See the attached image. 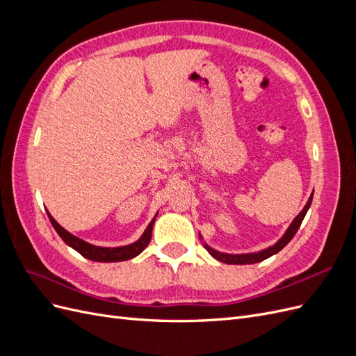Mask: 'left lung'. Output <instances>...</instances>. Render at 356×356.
<instances>
[{"mask_svg": "<svg viewBox=\"0 0 356 356\" xmlns=\"http://www.w3.org/2000/svg\"><path fill=\"white\" fill-rule=\"evenodd\" d=\"M312 199H314V193H312V195H310V197H309V200H307V203H306V207L303 208V211H301V212L297 215V217L293 220V222L289 224V227L286 229V232L284 233L282 238L279 239L275 245L266 248V250H263V251L251 252V254H225V252H220V251H217V250H213V248L208 246L207 243H203V246L207 248V251L215 258V260H218V261L225 263V264H254V263H260V261L266 260V258L277 254L279 251L282 250L284 246H286V243H288L291 239L294 238V234H296L297 230L300 229L301 221L305 220L306 213H307V211H309V208H310ZM200 238H202V236H200Z\"/></svg>", "mask_w": 356, "mask_h": 356, "instance_id": "1", "label": "left lung"}]
</instances>
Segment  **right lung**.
I'll list each match as a JSON object with an SVG mask.
<instances>
[{
    "label": "right lung",
    "instance_id": "add662e5",
    "mask_svg": "<svg viewBox=\"0 0 356 356\" xmlns=\"http://www.w3.org/2000/svg\"><path fill=\"white\" fill-rule=\"evenodd\" d=\"M47 215H49V220H50L51 225L55 227V230L58 232V234L60 236L63 242H65L68 246H71L72 250H75L79 254H81L84 258H88V260L99 261V263L126 261V260H131V258L141 254L147 248V245L149 243V241H152L153 225H154V221L157 217L156 215V217L152 220V222L148 224V227L145 229L141 238H139L136 242H134L131 245H124V246L105 248V246H96V245L84 242L83 239L77 238V236H74L63 227H60V225L56 222V220L53 218L49 212H47Z\"/></svg>",
    "mask_w": 356,
    "mask_h": 356
}]
</instances>
